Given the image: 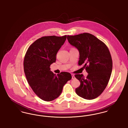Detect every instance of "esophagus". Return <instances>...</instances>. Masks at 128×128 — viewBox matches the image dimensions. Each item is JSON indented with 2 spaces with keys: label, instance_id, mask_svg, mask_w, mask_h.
Segmentation results:
<instances>
[{
  "label": "esophagus",
  "instance_id": "34e87169",
  "mask_svg": "<svg viewBox=\"0 0 128 128\" xmlns=\"http://www.w3.org/2000/svg\"><path fill=\"white\" fill-rule=\"evenodd\" d=\"M72 79H74L75 78V76L73 74H72Z\"/></svg>",
  "mask_w": 128,
  "mask_h": 128
}]
</instances>
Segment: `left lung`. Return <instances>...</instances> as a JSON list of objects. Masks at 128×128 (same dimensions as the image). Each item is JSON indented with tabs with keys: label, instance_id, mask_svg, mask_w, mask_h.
<instances>
[{
	"label": "left lung",
	"instance_id": "obj_1",
	"mask_svg": "<svg viewBox=\"0 0 128 128\" xmlns=\"http://www.w3.org/2000/svg\"><path fill=\"white\" fill-rule=\"evenodd\" d=\"M67 39L78 49V64H83L88 73L86 78L82 74L75 75L80 83L75 89L76 94L87 100L98 98L106 88L112 72L113 64L109 49L104 43L89 33L68 36Z\"/></svg>",
	"mask_w": 128,
	"mask_h": 128
}]
</instances>
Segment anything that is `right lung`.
Listing matches in <instances>:
<instances>
[{"label": "right lung", "mask_w": 128, "mask_h": 128, "mask_svg": "<svg viewBox=\"0 0 128 128\" xmlns=\"http://www.w3.org/2000/svg\"><path fill=\"white\" fill-rule=\"evenodd\" d=\"M67 36H47L38 39L27 49L24 61L27 82L37 96L46 101L58 98L63 87L72 79L71 74L61 72L56 75L50 71L56 55L66 40Z\"/></svg>", "instance_id": "add662e5"}]
</instances>
